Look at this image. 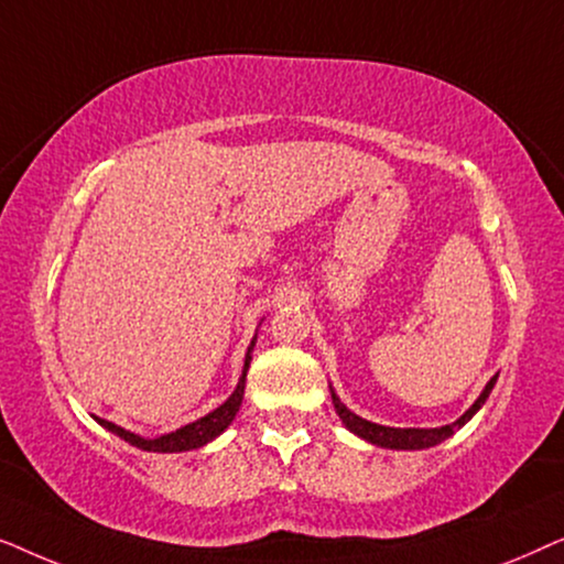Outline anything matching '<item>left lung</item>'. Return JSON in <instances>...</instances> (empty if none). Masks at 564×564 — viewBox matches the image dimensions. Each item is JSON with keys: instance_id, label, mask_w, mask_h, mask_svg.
<instances>
[{"instance_id": "obj_1", "label": "left lung", "mask_w": 564, "mask_h": 564, "mask_svg": "<svg viewBox=\"0 0 564 564\" xmlns=\"http://www.w3.org/2000/svg\"><path fill=\"white\" fill-rule=\"evenodd\" d=\"M496 380H498V375L490 377V382L485 384L480 398H477L475 403L469 405L457 421L446 423V426H438V429H395V426H382V423H372V421L361 419V415H357L354 411H349V408L341 403V398L336 395V390L330 388V384H328V388H330V400H334L338 419H341V423L351 431V434H357L359 438H365V442L375 444V446H382V449L415 452V449H429V446H436V444L446 442V438H449L454 431L465 426V423L473 419V415L485 405V400L490 398L492 388H496Z\"/></svg>"}]
</instances>
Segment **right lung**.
I'll use <instances>...</instances> for the list:
<instances>
[{
  "instance_id": "obj_1",
  "label": "right lung",
  "mask_w": 564,
  "mask_h": 564,
  "mask_svg": "<svg viewBox=\"0 0 564 564\" xmlns=\"http://www.w3.org/2000/svg\"><path fill=\"white\" fill-rule=\"evenodd\" d=\"M253 344H257V336L251 338L249 349H246V359H243V372L238 377V384L236 390L230 392V398L226 403H220L215 411H210L203 419L187 423V426L176 429V431H169V434H161V436H153V438H145V436H138L133 431H126L118 423L112 421H105V419H97L99 426H105L107 431H112L115 436H120L122 442H128L130 446H138V449L143 452H161V454H176V452H189V449H199V446L210 444L213 438H218L223 431H226L230 423H234L238 408L243 403V390H246V372H249V365H251V351H253Z\"/></svg>"
}]
</instances>
